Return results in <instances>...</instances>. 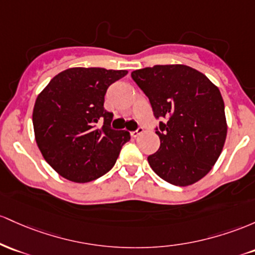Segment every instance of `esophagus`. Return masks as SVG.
<instances>
[{"label":"esophagus","mask_w":255,"mask_h":255,"mask_svg":"<svg viewBox=\"0 0 255 255\" xmlns=\"http://www.w3.org/2000/svg\"><path fill=\"white\" fill-rule=\"evenodd\" d=\"M143 132V128H137L135 131H131V137H137L138 135H141V133Z\"/></svg>","instance_id":"esophagus-1"}]
</instances>
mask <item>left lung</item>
<instances>
[{
  "label": "left lung",
  "mask_w": 255,
  "mask_h": 255,
  "mask_svg": "<svg viewBox=\"0 0 255 255\" xmlns=\"http://www.w3.org/2000/svg\"><path fill=\"white\" fill-rule=\"evenodd\" d=\"M131 77L149 99L160 148L148 156L160 178L185 187L205 177L218 160L225 138L224 101L205 74L185 65H156Z\"/></svg>",
  "instance_id": "1"
}]
</instances>
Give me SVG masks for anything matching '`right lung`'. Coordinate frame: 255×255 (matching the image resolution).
<instances>
[{
	"label": "right lung",
	"mask_w": 255,
	"mask_h": 255,
	"mask_svg": "<svg viewBox=\"0 0 255 255\" xmlns=\"http://www.w3.org/2000/svg\"><path fill=\"white\" fill-rule=\"evenodd\" d=\"M127 74L125 70L68 68L37 97L32 114L37 145L60 176L90 182L116 164L130 133L111 128L113 113L105 110V95Z\"/></svg>",
	"instance_id": "right-lung-1"
}]
</instances>
